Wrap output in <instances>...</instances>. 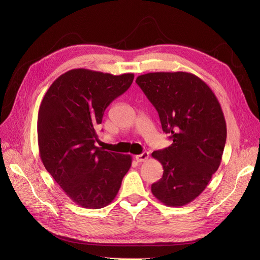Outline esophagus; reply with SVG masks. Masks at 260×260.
Here are the masks:
<instances>
[{"label":"esophagus","mask_w":260,"mask_h":260,"mask_svg":"<svg viewBox=\"0 0 260 260\" xmlns=\"http://www.w3.org/2000/svg\"><path fill=\"white\" fill-rule=\"evenodd\" d=\"M148 156H149V154L147 152H143L142 154L137 155L135 158H136V160H137L138 162H144V161H146L148 159Z\"/></svg>","instance_id":"34e87169"}]
</instances>
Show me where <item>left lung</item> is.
<instances>
[{
    "instance_id": "obj_1",
    "label": "left lung",
    "mask_w": 260,
    "mask_h": 260,
    "mask_svg": "<svg viewBox=\"0 0 260 260\" xmlns=\"http://www.w3.org/2000/svg\"><path fill=\"white\" fill-rule=\"evenodd\" d=\"M136 83L173 141L152 154L163 167L152 193L169 207L185 206L203 192L220 166L226 140L221 106L206 82L189 73H149Z\"/></svg>"
}]
</instances>
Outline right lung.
I'll use <instances>...</instances> for the list:
<instances>
[{
    "label": "right lung",
    "mask_w": 260,
    "mask_h": 260,
    "mask_svg": "<svg viewBox=\"0 0 260 260\" xmlns=\"http://www.w3.org/2000/svg\"><path fill=\"white\" fill-rule=\"evenodd\" d=\"M84 68L61 75L46 91L38 115L40 157L47 172L78 206L101 209L117 196L132 157L95 146L104 111L133 83Z\"/></svg>",
    "instance_id": "1"
}]
</instances>
